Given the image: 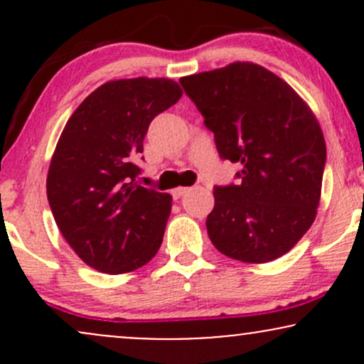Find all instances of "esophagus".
<instances>
[{"instance_id":"obj_1","label":"esophagus","mask_w":364,"mask_h":364,"mask_svg":"<svg viewBox=\"0 0 364 364\" xmlns=\"http://www.w3.org/2000/svg\"><path fill=\"white\" fill-rule=\"evenodd\" d=\"M188 191H190V188H185V186H183V188H174V190H173V198L174 200H179V198H181V196H185Z\"/></svg>"}]
</instances>
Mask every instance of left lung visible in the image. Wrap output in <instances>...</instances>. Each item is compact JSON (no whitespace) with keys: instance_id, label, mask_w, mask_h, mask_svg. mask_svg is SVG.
Here are the masks:
<instances>
[{"instance_id":"8db88e82","label":"left lung","mask_w":364,"mask_h":364,"mask_svg":"<svg viewBox=\"0 0 364 364\" xmlns=\"http://www.w3.org/2000/svg\"><path fill=\"white\" fill-rule=\"evenodd\" d=\"M179 83L214 133L220 159L241 164L236 183L214 186L205 223L212 245L248 263L282 257L316 215L327 161L318 121L282 78L253 63Z\"/></svg>"}]
</instances>
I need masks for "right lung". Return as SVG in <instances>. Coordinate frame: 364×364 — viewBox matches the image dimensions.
Masks as SVG:
<instances>
[{
	"instance_id": "add662e5",
	"label": "right lung",
	"mask_w": 364,
	"mask_h": 364,
	"mask_svg": "<svg viewBox=\"0 0 364 364\" xmlns=\"http://www.w3.org/2000/svg\"><path fill=\"white\" fill-rule=\"evenodd\" d=\"M181 95L169 78L107 82L75 109L58 140L49 207L73 252L99 272H132L161 248L173 196L140 186L135 161L149 124Z\"/></svg>"
}]
</instances>
